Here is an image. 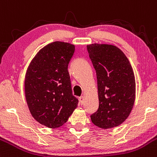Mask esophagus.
Returning a JSON list of instances; mask_svg holds the SVG:
<instances>
[{"label": "esophagus", "instance_id": "esophagus-1", "mask_svg": "<svg viewBox=\"0 0 157 157\" xmlns=\"http://www.w3.org/2000/svg\"><path fill=\"white\" fill-rule=\"evenodd\" d=\"M79 102H80V105H83V102H84V97L83 96L80 97V98H79Z\"/></svg>", "mask_w": 157, "mask_h": 157}]
</instances>
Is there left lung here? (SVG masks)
<instances>
[{
	"mask_svg": "<svg viewBox=\"0 0 157 157\" xmlns=\"http://www.w3.org/2000/svg\"><path fill=\"white\" fill-rule=\"evenodd\" d=\"M96 72L98 109L91 115L94 125L107 129L120 126L128 118L135 100V79L123 51L110 44L87 45Z\"/></svg>",
	"mask_w": 157,
	"mask_h": 157,
	"instance_id": "1",
	"label": "left lung"
}]
</instances>
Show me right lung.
<instances>
[{
    "label": "right lung",
    "mask_w": 157,
    "mask_h": 157,
    "mask_svg": "<svg viewBox=\"0 0 157 157\" xmlns=\"http://www.w3.org/2000/svg\"><path fill=\"white\" fill-rule=\"evenodd\" d=\"M75 46L55 41L41 48L32 59L25 77V95L31 116L40 124L63 126L78 105L72 95L67 66Z\"/></svg>",
    "instance_id": "obj_1"
}]
</instances>
